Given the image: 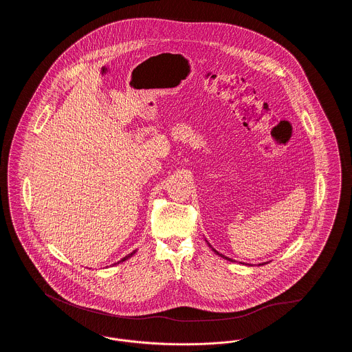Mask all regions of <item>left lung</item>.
<instances>
[{
  "mask_svg": "<svg viewBox=\"0 0 352 352\" xmlns=\"http://www.w3.org/2000/svg\"><path fill=\"white\" fill-rule=\"evenodd\" d=\"M208 245H210V244H208ZM210 248H211V250H212V251L215 252V253H218L219 256H221V257H223V258H226V260H228V261H234V260H232V258H228V257H226V256H223V254H220V253H219V252L217 251V250H215V248H212V247H211V245H210Z\"/></svg>",
  "mask_w": 352,
  "mask_h": 352,
  "instance_id": "1",
  "label": "left lung"
}]
</instances>
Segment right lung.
<instances>
[{
  "mask_svg": "<svg viewBox=\"0 0 352 352\" xmlns=\"http://www.w3.org/2000/svg\"><path fill=\"white\" fill-rule=\"evenodd\" d=\"M134 253H135V251L132 252V253H129V254H128V256H125V257H124V258H121V260H120V261H118V263H116V264H118V263H121V261H125V260H128V258H129V257H132V256H133Z\"/></svg>",
  "mask_w": 352,
  "mask_h": 352,
  "instance_id": "obj_1",
  "label": "right lung"
}]
</instances>
